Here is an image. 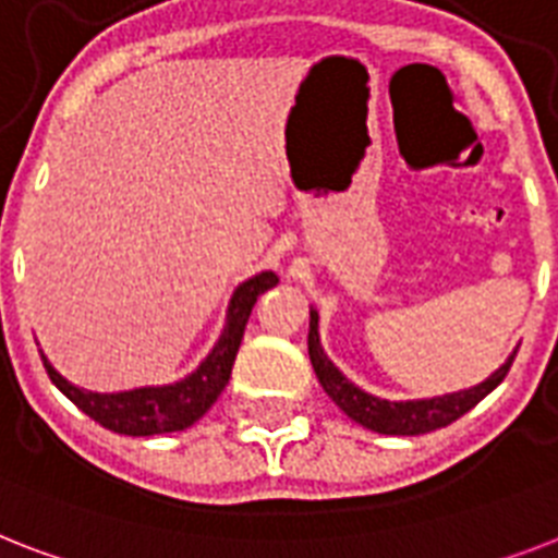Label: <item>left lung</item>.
Here are the masks:
<instances>
[{"label": "left lung", "instance_id": "obj_1", "mask_svg": "<svg viewBox=\"0 0 558 558\" xmlns=\"http://www.w3.org/2000/svg\"><path fill=\"white\" fill-rule=\"evenodd\" d=\"M513 357L515 352L478 387L459 389V392H450V396L421 398V401H387V398H375L361 387H355L326 357L318 335V312L310 310V361L315 366L320 387L352 421H357L361 427L373 429V433H384V436H421V433H433V429L452 424V421L473 410L484 396H490L493 389L505 381Z\"/></svg>", "mask_w": 558, "mask_h": 558}]
</instances>
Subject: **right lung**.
Segmentation results:
<instances>
[{"instance_id": "add662e5", "label": "right lung", "mask_w": 558, "mask_h": 558, "mask_svg": "<svg viewBox=\"0 0 558 558\" xmlns=\"http://www.w3.org/2000/svg\"><path fill=\"white\" fill-rule=\"evenodd\" d=\"M278 287L275 271H260L246 283H240L232 294L229 312H226V326L215 350L208 352L192 375L183 381L166 384V387H140L129 392H90L80 389L48 364L43 355V364L48 369V378L59 387L62 396L74 401L85 415L102 424L106 429H114L120 436H162V433H177V429L192 427L194 421L203 418L206 410L223 392L232 375L234 357H238L243 329L248 324L252 306L266 289Z\"/></svg>"}]
</instances>
